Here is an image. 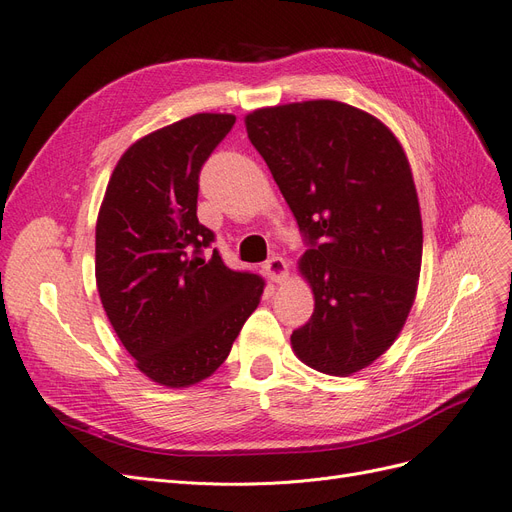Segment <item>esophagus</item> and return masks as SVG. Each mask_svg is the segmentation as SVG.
<instances>
[{
	"mask_svg": "<svg viewBox=\"0 0 512 512\" xmlns=\"http://www.w3.org/2000/svg\"><path fill=\"white\" fill-rule=\"evenodd\" d=\"M262 269H265V273H267L271 282H282V280H286V275H288V262L282 256H273L265 262V267H262Z\"/></svg>",
	"mask_w": 512,
	"mask_h": 512,
	"instance_id": "34e87169",
	"label": "esophagus"
}]
</instances>
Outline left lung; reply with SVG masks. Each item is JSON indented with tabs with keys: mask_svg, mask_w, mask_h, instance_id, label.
Listing matches in <instances>:
<instances>
[{
	"mask_svg": "<svg viewBox=\"0 0 512 512\" xmlns=\"http://www.w3.org/2000/svg\"><path fill=\"white\" fill-rule=\"evenodd\" d=\"M247 138L267 162L307 250L314 314L292 350L348 376L391 348L410 314L423 224L404 149L382 121L335 100L258 108Z\"/></svg>",
	"mask_w": 512,
	"mask_h": 512,
	"instance_id": "left-lung-1",
	"label": "left lung"
}]
</instances>
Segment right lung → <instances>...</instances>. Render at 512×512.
<instances>
[{
    "mask_svg": "<svg viewBox=\"0 0 512 512\" xmlns=\"http://www.w3.org/2000/svg\"><path fill=\"white\" fill-rule=\"evenodd\" d=\"M235 115L200 113L136 141L117 162L96 224V282L117 337L153 382L209 378L265 290L232 271L198 222V177Z\"/></svg>",
    "mask_w": 512,
    "mask_h": 512,
    "instance_id": "add662e5",
    "label": "right lung"
}]
</instances>
